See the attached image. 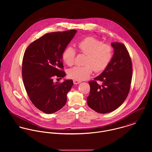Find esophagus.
<instances>
[{
  "mask_svg": "<svg viewBox=\"0 0 152 152\" xmlns=\"http://www.w3.org/2000/svg\"><path fill=\"white\" fill-rule=\"evenodd\" d=\"M73 83H74V84H80L81 83V81H78V80H74Z\"/></svg>",
  "mask_w": 152,
  "mask_h": 152,
  "instance_id": "esophagus-1",
  "label": "esophagus"
}]
</instances>
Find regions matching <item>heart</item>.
Masks as SVG:
<instances>
[{
    "label": "heart",
    "mask_w": 152,
    "mask_h": 152,
    "mask_svg": "<svg viewBox=\"0 0 152 152\" xmlns=\"http://www.w3.org/2000/svg\"><path fill=\"white\" fill-rule=\"evenodd\" d=\"M79 51L87 55L85 66H75L69 69L68 75L69 78L81 81L87 79L93 69L95 72H101L108 66L113 57V48L109 44L103 42L95 37H88L78 44ZM76 51L71 46L66 47L63 53V58L66 65L74 64Z\"/></svg>",
    "instance_id": "1"
}]
</instances>
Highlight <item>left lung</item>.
<instances>
[{
  "instance_id": "obj_1",
  "label": "left lung",
  "mask_w": 152,
  "mask_h": 152,
  "mask_svg": "<svg viewBox=\"0 0 152 152\" xmlns=\"http://www.w3.org/2000/svg\"><path fill=\"white\" fill-rule=\"evenodd\" d=\"M114 53L108 66L94 80L89 82L88 106L100 113H107L119 108L127 98L132 77V64L124 44L111 43ZM99 80L101 86L96 83Z\"/></svg>"
}]
</instances>
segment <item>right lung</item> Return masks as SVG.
I'll return each instance as SVG.
<instances>
[{
    "mask_svg": "<svg viewBox=\"0 0 152 152\" xmlns=\"http://www.w3.org/2000/svg\"><path fill=\"white\" fill-rule=\"evenodd\" d=\"M77 33L76 30L47 33L26 48L22 63V77L27 95L33 105L45 113L62 108L72 80L54 83V77L65 76L63 53Z\"/></svg>",
    "mask_w": 152,
    "mask_h": 152,
    "instance_id": "obj_1",
    "label": "right lung"
}]
</instances>
